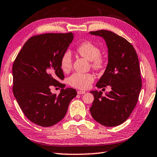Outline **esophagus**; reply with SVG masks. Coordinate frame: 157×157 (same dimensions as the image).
<instances>
[{
	"label": "esophagus",
	"instance_id": "1",
	"mask_svg": "<svg viewBox=\"0 0 157 157\" xmlns=\"http://www.w3.org/2000/svg\"><path fill=\"white\" fill-rule=\"evenodd\" d=\"M78 94H85V91H82V90H79L77 91Z\"/></svg>",
	"mask_w": 157,
	"mask_h": 157
}]
</instances>
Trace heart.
Instances as JSON below:
<instances>
[{"label":"heart","instance_id":"heart-1","mask_svg":"<svg viewBox=\"0 0 157 157\" xmlns=\"http://www.w3.org/2000/svg\"><path fill=\"white\" fill-rule=\"evenodd\" d=\"M76 51L81 57L90 61L91 67L95 70H101L105 66V59L100 55L101 51L95 44L85 41L78 46ZM72 67V54L68 51L63 52L60 60V67L64 73H68ZM94 81L91 73L75 72L68 78L69 84L80 90H87Z\"/></svg>","mask_w":157,"mask_h":157}]
</instances>
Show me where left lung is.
<instances>
[{"label":"left lung","instance_id":"8db88e82","mask_svg":"<svg viewBox=\"0 0 157 157\" xmlns=\"http://www.w3.org/2000/svg\"><path fill=\"white\" fill-rule=\"evenodd\" d=\"M90 34L103 37L108 48V64L96 87H111L102 96L101 91H91L94 97L90 107L91 116L105 126H116L128 119L137 105L141 86V70L134 47L113 32L100 30Z\"/></svg>","mask_w":157,"mask_h":157}]
</instances>
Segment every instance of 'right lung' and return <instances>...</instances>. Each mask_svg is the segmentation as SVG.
Segmentation results:
<instances>
[{
    "label": "right lung",
    "mask_w": 157,
    "mask_h": 157,
    "mask_svg": "<svg viewBox=\"0 0 157 157\" xmlns=\"http://www.w3.org/2000/svg\"><path fill=\"white\" fill-rule=\"evenodd\" d=\"M73 37L72 33L35 35L24 44L13 62V95L26 117L39 126L60 122L77 94L59 81L64 79L61 57ZM52 86L62 88L59 95L51 93Z\"/></svg>",
    "instance_id": "1"
}]
</instances>
